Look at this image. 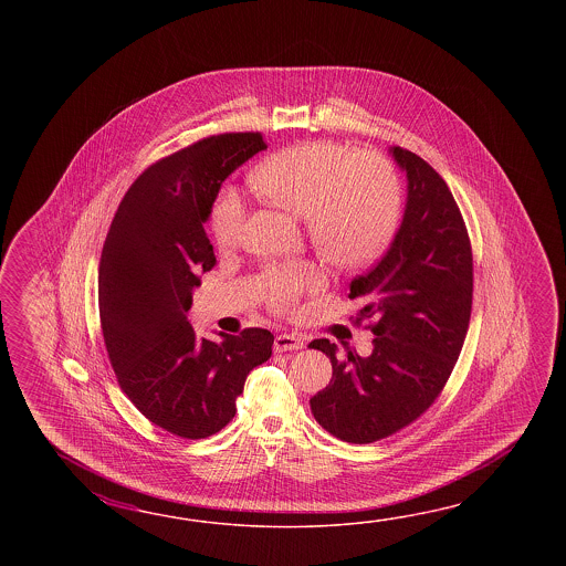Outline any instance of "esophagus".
<instances>
[{
	"mask_svg": "<svg viewBox=\"0 0 566 566\" xmlns=\"http://www.w3.org/2000/svg\"><path fill=\"white\" fill-rule=\"evenodd\" d=\"M305 346V339L297 334H279L273 342L275 352H289V349H301Z\"/></svg>",
	"mask_w": 566,
	"mask_h": 566,
	"instance_id": "esophagus-1",
	"label": "esophagus"
}]
</instances>
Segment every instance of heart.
<instances>
[{"label": "heart", "instance_id": "1", "mask_svg": "<svg viewBox=\"0 0 566 566\" xmlns=\"http://www.w3.org/2000/svg\"><path fill=\"white\" fill-rule=\"evenodd\" d=\"M249 186L259 198L305 220L315 251L337 269H364L385 256L397 237L402 196L397 174L378 156H354L334 142H303L279 151L254 169ZM244 208L224 193L212 212L220 249L242 239ZM322 285L312 265L271 269L263 287L277 307Z\"/></svg>", "mask_w": 566, "mask_h": 566}]
</instances>
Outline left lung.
I'll return each mask as SVG.
<instances>
[{
    "label": "left lung",
    "mask_w": 566,
    "mask_h": 566,
    "mask_svg": "<svg viewBox=\"0 0 566 566\" xmlns=\"http://www.w3.org/2000/svg\"><path fill=\"white\" fill-rule=\"evenodd\" d=\"M407 178L397 237L366 275L352 279L360 317L376 315L373 354L313 339L334 376L310 398L315 421L348 443H373L421 417L443 390L471 315L470 237L446 180L422 157L388 147Z\"/></svg>",
    "instance_id": "8db88e82"
}]
</instances>
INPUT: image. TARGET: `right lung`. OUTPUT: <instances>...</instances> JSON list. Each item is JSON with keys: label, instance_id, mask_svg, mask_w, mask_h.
I'll return each instance as SVG.
<instances>
[{"label": "right lung", "instance_id": "1", "mask_svg": "<svg viewBox=\"0 0 566 566\" xmlns=\"http://www.w3.org/2000/svg\"><path fill=\"white\" fill-rule=\"evenodd\" d=\"M266 149L261 133L208 137L145 169L120 200L98 265V313L120 388L149 421L205 439L237 412L273 334L198 337L188 322L200 273L217 265L205 224L220 186Z\"/></svg>", "mask_w": 566, "mask_h": 566}]
</instances>
